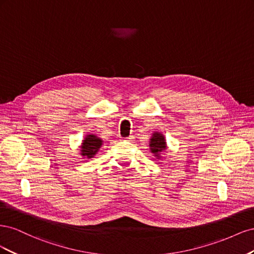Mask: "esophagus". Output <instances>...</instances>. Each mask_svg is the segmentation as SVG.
I'll return each mask as SVG.
<instances>
[{
	"label": "esophagus",
	"mask_w": 254,
	"mask_h": 254,
	"mask_svg": "<svg viewBox=\"0 0 254 254\" xmlns=\"http://www.w3.org/2000/svg\"><path fill=\"white\" fill-rule=\"evenodd\" d=\"M133 140V136L131 135V136H128V137H126V139L124 140V141H132Z\"/></svg>",
	"instance_id": "34e87169"
}]
</instances>
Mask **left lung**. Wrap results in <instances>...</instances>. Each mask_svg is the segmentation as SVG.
I'll use <instances>...</instances> for the list:
<instances>
[{"mask_svg":"<svg viewBox=\"0 0 254 254\" xmlns=\"http://www.w3.org/2000/svg\"><path fill=\"white\" fill-rule=\"evenodd\" d=\"M149 147L150 151L157 157V159H160V152L166 149V140L164 135L160 132H153L149 141Z\"/></svg>","mask_w":254,"mask_h":254,"instance_id":"obj_1","label":"left lung"}]
</instances>
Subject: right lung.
Wrapping results in <instances>:
<instances>
[{
	"label": "right lung",
	"instance_id": "add662e5",
	"mask_svg": "<svg viewBox=\"0 0 254 254\" xmlns=\"http://www.w3.org/2000/svg\"><path fill=\"white\" fill-rule=\"evenodd\" d=\"M103 144L102 139H99L95 134H88L84 137V140L81 143L80 146V155L83 158H88L91 159L93 158L98 149L101 148V146Z\"/></svg>",
	"mask_w": 254,
	"mask_h": 254
}]
</instances>
